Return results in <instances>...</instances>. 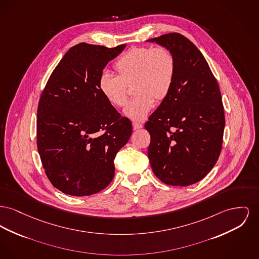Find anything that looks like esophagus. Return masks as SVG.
Here are the masks:
<instances>
[{"label":"esophagus","instance_id":"1","mask_svg":"<svg viewBox=\"0 0 259 259\" xmlns=\"http://www.w3.org/2000/svg\"><path fill=\"white\" fill-rule=\"evenodd\" d=\"M143 127V124L142 123H139V122H133V128L136 130V129H140Z\"/></svg>","mask_w":259,"mask_h":259}]
</instances>
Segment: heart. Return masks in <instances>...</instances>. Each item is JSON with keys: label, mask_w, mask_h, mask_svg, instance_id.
I'll use <instances>...</instances> for the list:
<instances>
[{"label": "heart", "mask_w": 259, "mask_h": 259, "mask_svg": "<svg viewBox=\"0 0 259 259\" xmlns=\"http://www.w3.org/2000/svg\"><path fill=\"white\" fill-rule=\"evenodd\" d=\"M113 67L117 76L103 72L99 78V90L111 106L124 107L128 100L127 85L134 81L136 96L124 112L134 121H143L155 100L163 101L169 95L176 63L173 54L165 47H134L120 56Z\"/></svg>", "instance_id": "b5f03b06"}]
</instances>
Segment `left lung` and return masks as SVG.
I'll use <instances>...</instances> for the list:
<instances>
[{"mask_svg":"<svg viewBox=\"0 0 259 259\" xmlns=\"http://www.w3.org/2000/svg\"><path fill=\"white\" fill-rule=\"evenodd\" d=\"M150 42L167 48L176 69L169 95L145 124L151 135L148 156L161 182L186 187L205 177L220 155L221 93L207 61L184 35L168 33Z\"/></svg>","mask_w":259,"mask_h":259,"instance_id":"left-lung-1","label":"left lung"}]
</instances>
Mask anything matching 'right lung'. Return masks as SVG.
<instances>
[{"instance_id": "1", "label": "right lung", "mask_w": 259, "mask_h": 259, "mask_svg": "<svg viewBox=\"0 0 259 259\" xmlns=\"http://www.w3.org/2000/svg\"><path fill=\"white\" fill-rule=\"evenodd\" d=\"M125 46L70 48L41 94L37 148L48 179L66 195L91 196L107 188L116 153L132 134L131 121L99 90L103 69Z\"/></svg>"}]
</instances>
